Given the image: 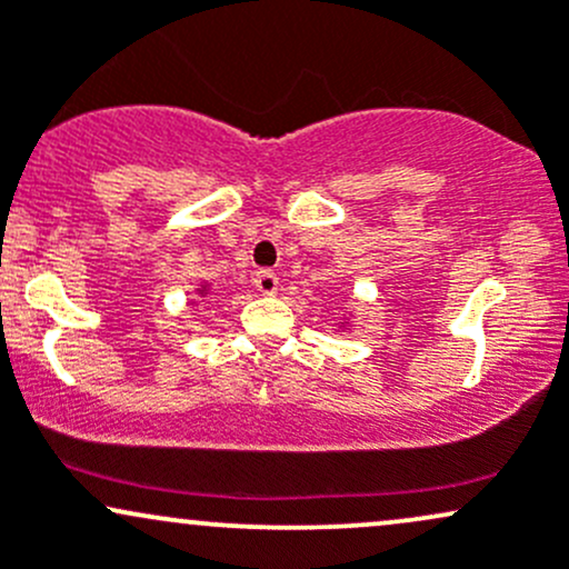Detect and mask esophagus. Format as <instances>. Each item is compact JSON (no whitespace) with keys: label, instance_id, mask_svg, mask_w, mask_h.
I'll use <instances>...</instances> for the list:
<instances>
[{"label":"esophagus","instance_id":"34e87169","mask_svg":"<svg viewBox=\"0 0 569 569\" xmlns=\"http://www.w3.org/2000/svg\"><path fill=\"white\" fill-rule=\"evenodd\" d=\"M253 286H257L259 293H264V297H272V293L278 291V276L270 270H262L257 272V278H253Z\"/></svg>","mask_w":569,"mask_h":569}]
</instances>
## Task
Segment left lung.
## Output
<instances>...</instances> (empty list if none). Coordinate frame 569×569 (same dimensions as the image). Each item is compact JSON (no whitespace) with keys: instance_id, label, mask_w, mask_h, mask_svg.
I'll return each instance as SVG.
<instances>
[{"instance_id":"8db88e82","label":"left lung","mask_w":569,"mask_h":569,"mask_svg":"<svg viewBox=\"0 0 569 569\" xmlns=\"http://www.w3.org/2000/svg\"><path fill=\"white\" fill-rule=\"evenodd\" d=\"M342 326H348V321H342Z\"/></svg>"}]
</instances>
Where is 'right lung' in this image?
<instances>
[{
    "label": "right lung",
    "instance_id": "add662e5",
    "mask_svg": "<svg viewBox=\"0 0 569 569\" xmlns=\"http://www.w3.org/2000/svg\"><path fill=\"white\" fill-rule=\"evenodd\" d=\"M198 293H208V286H202V289H198Z\"/></svg>",
    "mask_w": 569,
    "mask_h": 569
}]
</instances>
